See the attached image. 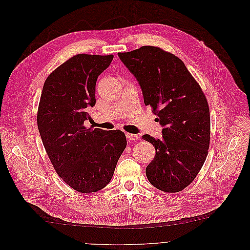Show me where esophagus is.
Returning a JSON list of instances; mask_svg holds the SVG:
<instances>
[{
    "label": "esophagus",
    "mask_w": 250,
    "mask_h": 250,
    "mask_svg": "<svg viewBox=\"0 0 250 250\" xmlns=\"http://www.w3.org/2000/svg\"><path fill=\"white\" fill-rule=\"evenodd\" d=\"M126 137L129 141H133V140L138 139V136L136 134H131V133H126Z\"/></svg>",
    "instance_id": "obj_1"
}]
</instances>
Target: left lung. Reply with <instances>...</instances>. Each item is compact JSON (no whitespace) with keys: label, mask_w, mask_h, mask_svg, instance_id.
<instances>
[{"label":"left lung","mask_w":250,"mask_h":250,"mask_svg":"<svg viewBox=\"0 0 250 250\" xmlns=\"http://www.w3.org/2000/svg\"><path fill=\"white\" fill-rule=\"evenodd\" d=\"M137 80L145 106L150 105L163 127V138L145 134L155 156L145 169L156 188L177 193L194 181L210 144V111L201 86L175 55L154 46L119 52Z\"/></svg>","instance_id":"obj_1"}]
</instances>
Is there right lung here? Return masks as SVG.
<instances>
[{
    "mask_svg": "<svg viewBox=\"0 0 250 250\" xmlns=\"http://www.w3.org/2000/svg\"><path fill=\"white\" fill-rule=\"evenodd\" d=\"M113 55L78 54L44 83L37 125L58 175L80 193H94L111 181L127 141L121 130L86 128L87 111L96 104L98 77Z\"/></svg>",
    "mask_w": 250,
    "mask_h": 250,
    "instance_id": "right-lung-1",
    "label": "right lung"
}]
</instances>
